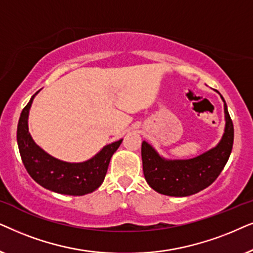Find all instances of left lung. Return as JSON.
<instances>
[{
  "instance_id": "8db88e82",
  "label": "left lung",
  "mask_w": 253,
  "mask_h": 253,
  "mask_svg": "<svg viewBox=\"0 0 253 253\" xmlns=\"http://www.w3.org/2000/svg\"><path fill=\"white\" fill-rule=\"evenodd\" d=\"M221 96V95H220ZM224 103V133L211 149L188 160H168L143 141L141 147L143 173L149 186L170 197H187L203 191L218 177L229 160L234 143V125Z\"/></svg>"
}]
</instances>
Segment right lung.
I'll return each instance as SVG.
<instances>
[{
	"instance_id": "1",
	"label": "right lung",
	"mask_w": 253,
	"mask_h": 253,
	"mask_svg": "<svg viewBox=\"0 0 253 253\" xmlns=\"http://www.w3.org/2000/svg\"><path fill=\"white\" fill-rule=\"evenodd\" d=\"M40 91V90H39ZM37 91L19 117L17 143L23 164L33 180L47 190L67 195H84L103 184L111 157L123 139L104 146L95 156L80 163H70L53 157L32 139L29 130V112Z\"/></svg>"
}]
</instances>
